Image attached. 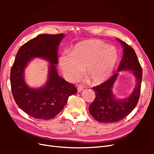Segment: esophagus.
Instances as JSON below:
<instances>
[{
  "mask_svg": "<svg viewBox=\"0 0 154 154\" xmlns=\"http://www.w3.org/2000/svg\"><path fill=\"white\" fill-rule=\"evenodd\" d=\"M77 89H78V92H80V91H82L83 89V87L82 86V85H78L77 87Z\"/></svg>",
  "mask_w": 154,
  "mask_h": 154,
  "instance_id": "obj_1",
  "label": "esophagus"
}]
</instances>
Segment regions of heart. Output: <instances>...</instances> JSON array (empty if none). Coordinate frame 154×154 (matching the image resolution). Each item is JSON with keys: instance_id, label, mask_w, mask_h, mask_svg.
<instances>
[{"instance_id": "heart-1", "label": "heart", "mask_w": 154, "mask_h": 154, "mask_svg": "<svg viewBox=\"0 0 154 154\" xmlns=\"http://www.w3.org/2000/svg\"><path fill=\"white\" fill-rule=\"evenodd\" d=\"M118 53L113 46L99 40H87L76 44L71 54H63L60 66L71 82L79 80L84 74L92 84L106 81L112 73L118 61Z\"/></svg>"}]
</instances>
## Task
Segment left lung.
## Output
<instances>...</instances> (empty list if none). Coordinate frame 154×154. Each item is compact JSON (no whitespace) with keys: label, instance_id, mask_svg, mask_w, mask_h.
I'll return each mask as SVG.
<instances>
[{"label":"left lung","instance_id":"1","mask_svg":"<svg viewBox=\"0 0 154 154\" xmlns=\"http://www.w3.org/2000/svg\"><path fill=\"white\" fill-rule=\"evenodd\" d=\"M118 40L123 47V57L118 71L122 70L132 71L136 78L137 85L131 95L123 100H116L112 92L118 73L113 74L101 84L92 87L96 93V97L89 106V112L96 121L101 123H115L127 117L137 105L140 95L142 67L131 46L122 40Z\"/></svg>","mask_w":154,"mask_h":154}]
</instances>
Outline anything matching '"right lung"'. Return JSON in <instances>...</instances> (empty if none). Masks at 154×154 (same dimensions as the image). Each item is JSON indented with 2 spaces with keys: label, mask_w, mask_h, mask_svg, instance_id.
Returning <instances> with one entry per match:
<instances>
[{
  "label": "right lung",
  "mask_w": 154,
  "mask_h": 154,
  "mask_svg": "<svg viewBox=\"0 0 154 154\" xmlns=\"http://www.w3.org/2000/svg\"><path fill=\"white\" fill-rule=\"evenodd\" d=\"M63 34H42L22 45L17 53L10 74L13 98L23 111L38 119H50L59 114L66 105L69 97L78 92L75 85L59 76L58 46ZM39 57L50 62L48 80L46 85L31 89L23 78L24 69L32 57Z\"/></svg>",
  "instance_id": "1"
}]
</instances>
